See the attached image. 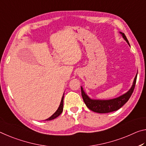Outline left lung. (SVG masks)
<instances>
[{
	"label": "left lung",
	"mask_w": 146,
	"mask_h": 146,
	"mask_svg": "<svg viewBox=\"0 0 146 146\" xmlns=\"http://www.w3.org/2000/svg\"><path fill=\"white\" fill-rule=\"evenodd\" d=\"M120 34L122 35L123 39L127 42V44L129 45V41L127 37L123 33L120 32ZM138 74V72H137ZM137 74L136 75L135 79H134L133 85L130 88V89L125 94L120 96L119 97L115 98L113 99L110 100H94L92 99L87 94V93L83 90V87H81V90H82V95L83 101L87 107L92 111H94L95 113H108L111 112H113L117 111L119 109H120L124 104L127 102L129 99L130 98L131 96L132 95V93L135 89L136 82H137Z\"/></svg>",
	"instance_id": "left-lung-1"
}]
</instances>
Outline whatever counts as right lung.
<instances>
[{
    "instance_id": "obj_1",
    "label": "right lung",
    "mask_w": 146,
    "mask_h": 146,
    "mask_svg": "<svg viewBox=\"0 0 146 146\" xmlns=\"http://www.w3.org/2000/svg\"><path fill=\"white\" fill-rule=\"evenodd\" d=\"M63 99H64V93H63V96H62L61 101L60 103V105H59V106L58 107V109H57V111L55 112V113L52 114L50 117V118H47L46 120H45L49 121V120H54V119L56 118L57 116H59L62 113V112H63Z\"/></svg>"
}]
</instances>
